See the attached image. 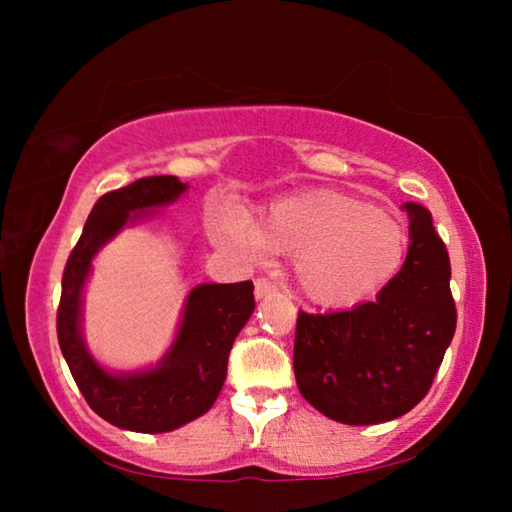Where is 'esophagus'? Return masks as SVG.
<instances>
[{"label": "esophagus", "instance_id": "esophagus-1", "mask_svg": "<svg viewBox=\"0 0 512 512\" xmlns=\"http://www.w3.org/2000/svg\"><path fill=\"white\" fill-rule=\"evenodd\" d=\"M275 284L268 282L266 277H259V280H255V298L257 300H264V298H271L275 296Z\"/></svg>", "mask_w": 512, "mask_h": 512}]
</instances>
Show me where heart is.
Segmentation results:
<instances>
[{"mask_svg":"<svg viewBox=\"0 0 512 512\" xmlns=\"http://www.w3.org/2000/svg\"><path fill=\"white\" fill-rule=\"evenodd\" d=\"M214 230L232 248L296 257L298 287L320 307H350L375 296L409 250V235L391 214L327 189L282 198L255 228L225 219Z\"/></svg>","mask_w":512,"mask_h":512,"instance_id":"obj_1","label":"heart"}]
</instances>
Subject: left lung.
I'll return each mask as SVG.
<instances>
[{
  "label": "left lung",
  "instance_id": "1",
  "mask_svg": "<svg viewBox=\"0 0 512 512\" xmlns=\"http://www.w3.org/2000/svg\"><path fill=\"white\" fill-rule=\"evenodd\" d=\"M409 253L375 300L348 311L298 314L293 372L305 400L343 424L409 413L443 363L456 329L447 248L422 205L404 203Z\"/></svg>",
  "mask_w": 512,
  "mask_h": 512
}]
</instances>
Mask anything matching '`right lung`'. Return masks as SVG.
Listing matches in <instances>:
<instances>
[{"instance_id":"add662e5","label":"right lung","mask_w":512,"mask_h":512,"mask_svg":"<svg viewBox=\"0 0 512 512\" xmlns=\"http://www.w3.org/2000/svg\"><path fill=\"white\" fill-rule=\"evenodd\" d=\"M187 189L176 176H149L101 196L63 273L60 352L90 409L126 431L167 433L210 411L223 388L232 343L255 311L250 280L203 282L187 293L173 341L153 366L106 368L85 343L83 300L94 259L126 225L151 219Z\"/></svg>"}]
</instances>
